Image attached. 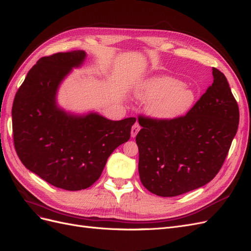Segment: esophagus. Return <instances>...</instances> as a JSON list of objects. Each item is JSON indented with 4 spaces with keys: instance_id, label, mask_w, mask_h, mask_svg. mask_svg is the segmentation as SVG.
Returning <instances> with one entry per match:
<instances>
[{
    "instance_id": "34e87169",
    "label": "esophagus",
    "mask_w": 251,
    "mask_h": 251,
    "mask_svg": "<svg viewBox=\"0 0 251 251\" xmlns=\"http://www.w3.org/2000/svg\"><path fill=\"white\" fill-rule=\"evenodd\" d=\"M140 126L139 124H135L133 126H132V130H131V136L134 138L136 137V135H137V133L140 131Z\"/></svg>"
}]
</instances>
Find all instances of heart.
Instances as JSON below:
<instances>
[{"mask_svg": "<svg viewBox=\"0 0 251 251\" xmlns=\"http://www.w3.org/2000/svg\"><path fill=\"white\" fill-rule=\"evenodd\" d=\"M144 102H154L151 115L162 120H173L183 116L192 108L195 93L181 80L172 76H154L147 79L137 91Z\"/></svg>", "mask_w": 251, "mask_h": 251, "instance_id": "obj_1", "label": "heart"}]
</instances>
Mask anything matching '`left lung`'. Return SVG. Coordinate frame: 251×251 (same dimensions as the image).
I'll return each instance as SVG.
<instances>
[{"label": "left lung", "mask_w": 251, "mask_h": 251, "mask_svg": "<svg viewBox=\"0 0 251 251\" xmlns=\"http://www.w3.org/2000/svg\"><path fill=\"white\" fill-rule=\"evenodd\" d=\"M212 76L214 82L186 115L173 120L138 116V171L149 192L179 196L207 184L221 170L240 112L225 75L212 68Z\"/></svg>", "instance_id": "left-lung-1"}]
</instances>
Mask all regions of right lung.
I'll return each mask as SVG.
<instances>
[{"label":"right lung","mask_w":251,"mask_h":251,"mask_svg":"<svg viewBox=\"0 0 251 251\" xmlns=\"http://www.w3.org/2000/svg\"><path fill=\"white\" fill-rule=\"evenodd\" d=\"M86 52H58L37 60L12 104L17 154L26 168L48 183L80 191L98 180L113 151L131 137L136 118L114 121L97 113L73 115L58 108L56 93Z\"/></svg>","instance_id":"1"}]
</instances>
